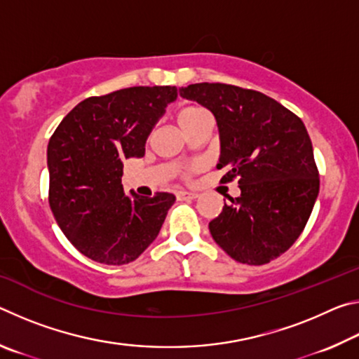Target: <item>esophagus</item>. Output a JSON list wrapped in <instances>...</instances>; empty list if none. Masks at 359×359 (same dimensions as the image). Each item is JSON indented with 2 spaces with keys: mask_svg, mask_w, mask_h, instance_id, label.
<instances>
[{
  "mask_svg": "<svg viewBox=\"0 0 359 359\" xmlns=\"http://www.w3.org/2000/svg\"><path fill=\"white\" fill-rule=\"evenodd\" d=\"M198 198V193H193V191H179L177 193V199L180 201H188V199H196Z\"/></svg>",
  "mask_w": 359,
  "mask_h": 359,
  "instance_id": "esophagus-1",
  "label": "esophagus"
}]
</instances>
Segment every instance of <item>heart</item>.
Masks as SVG:
<instances>
[{"mask_svg":"<svg viewBox=\"0 0 359 359\" xmlns=\"http://www.w3.org/2000/svg\"><path fill=\"white\" fill-rule=\"evenodd\" d=\"M209 118V114L205 112V109L199 107V106H184L182 109H179L177 114H175V121H177V125L180 126V130L184 133H188L194 126L201 123V121L208 120ZM198 166H188L185 168L184 171H182V177L184 179H190L191 175L196 172Z\"/></svg>","mask_w":359,"mask_h":359,"instance_id":"1","label":"heart"}]
</instances>
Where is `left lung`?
<instances>
[{
    "mask_svg": "<svg viewBox=\"0 0 359 359\" xmlns=\"http://www.w3.org/2000/svg\"><path fill=\"white\" fill-rule=\"evenodd\" d=\"M180 96L208 107L220 131L226 169L222 184L239 179L209 223L214 241L231 258L266 264L280 257L306 228L320 190L312 141L296 114L257 90L228 83H191Z\"/></svg>",
    "mask_w": 359,
    "mask_h": 359,
    "instance_id": "obj_1",
    "label": "left lung"
}]
</instances>
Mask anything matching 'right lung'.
Listing matches in <instances>:
<instances>
[{"label": "right lung", "mask_w": 359, "mask_h": 359, "mask_svg": "<svg viewBox=\"0 0 359 359\" xmlns=\"http://www.w3.org/2000/svg\"><path fill=\"white\" fill-rule=\"evenodd\" d=\"M177 88L130 87L90 96L57 126L47 147L48 204L66 238L102 264H128L160 233L171 193L142 198L121 185L123 161L145 141Z\"/></svg>", "instance_id": "right-lung-1"}]
</instances>
